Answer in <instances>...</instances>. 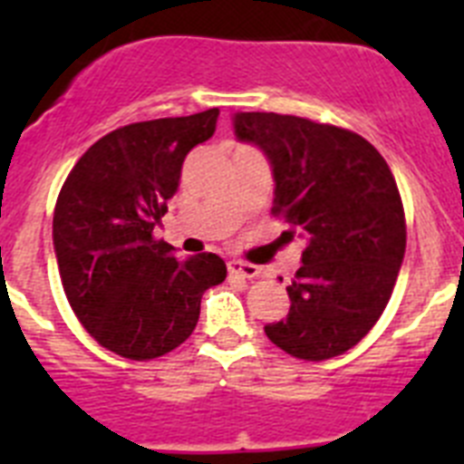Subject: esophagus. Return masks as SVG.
<instances>
[{
  "instance_id": "esophagus-1",
  "label": "esophagus",
  "mask_w": 464,
  "mask_h": 464,
  "mask_svg": "<svg viewBox=\"0 0 464 464\" xmlns=\"http://www.w3.org/2000/svg\"><path fill=\"white\" fill-rule=\"evenodd\" d=\"M227 269L232 276H239V278H256L260 274V269L251 262H244V260H229L227 262Z\"/></svg>"
}]
</instances>
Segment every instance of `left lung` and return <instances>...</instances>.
<instances>
[{
    "label": "left lung",
    "mask_w": 464,
    "mask_h": 464,
    "mask_svg": "<svg viewBox=\"0 0 464 464\" xmlns=\"http://www.w3.org/2000/svg\"><path fill=\"white\" fill-rule=\"evenodd\" d=\"M235 137L269 160L274 208L306 241L290 311L265 325L299 360L346 353L383 314L400 274L407 225L391 167L360 134L281 113H235Z\"/></svg>",
    "instance_id": "obj_1"
}]
</instances>
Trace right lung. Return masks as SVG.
<instances>
[{"label":"right lung","instance_id":"1","mask_svg":"<svg viewBox=\"0 0 464 464\" xmlns=\"http://www.w3.org/2000/svg\"><path fill=\"white\" fill-rule=\"evenodd\" d=\"M218 109L132 122L92 143L64 181L53 246L64 295L100 346L153 360L181 346L199 321L204 290L227 267L216 253L186 260L153 239L176 195L186 155L216 132Z\"/></svg>","mask_w":464,"mask_h":464}]
</instances>
